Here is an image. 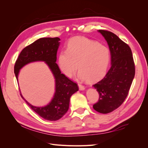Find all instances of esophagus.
<instances>
[{"instance_id":"esophagus-1","label":"esophagus","mask_w":148,"mask_h":148,"mask_svg":"<svg viewBox=\"0 0 148 148\" xmlns=\"http://www.w3.org/2000/svg\"><path fill=\"white\" fill-rule=\"evenodd\" d=\"M78 86H79V90H81V91H83V90H84V89H85V88H84V86H83V85H82L81 84H78Z\"/></svg>"}]
</instances>
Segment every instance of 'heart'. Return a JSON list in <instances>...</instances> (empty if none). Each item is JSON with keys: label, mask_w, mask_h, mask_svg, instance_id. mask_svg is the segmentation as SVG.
Returning <instances> with one entry per match:
<instances>
[{"label": "heart", "mask_w": 148, "mask_h": 148, "mask_svg": "<svg viewBox=\"0 0 148 148\" xmlns=\"http://www.w3.org/2000/svg\"><path fill=\"white\" fill-rule=\"evenodd\" d=\"M110 54L109 49L84 37H76L67 44L66 50L60 51L58 64L66 77L76 70L82 80L95 82L104 75L108 68Z\"/></svg>", "instance_id": "b5f03b06"}]
</instances>
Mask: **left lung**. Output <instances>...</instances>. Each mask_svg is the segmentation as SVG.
Masks as SVG:
<instances>
[{"instance_id":"8db88e82","label":"left lung","mask_w":148,"mask_h":148,"mask_svg":"<svg viewBox=\"0 0 148 148\" xmlns=\"http://www.w3.org/2000/svg\"><path fill=\"white\" fill-rule=\"evenodd\" d=\"M98 31L109 45L111 66L105 77L93 85L99 95L93 108L99 113L108 114L117 109L126 99L135 77V66L127 44L110 31Z\"/></svg>"}]
</instances>
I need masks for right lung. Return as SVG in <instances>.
I'll return each instance as SVG.
<instances>
[{"label": "right lung", "instance_id": "right-lung-1", "mask_svg": "<svg viewBox=\"0 0 148 148\" xmlns=\"http://www.w3.org/2000/svg\"><path fill=\"white\" fill-rule=\"evenodd\" d=\"M60 40L59 38H42L36 40L21 51L14 66L17 81L20 70L31 62L43 61L49 67L56 81V92L49 104L44 107L33 106L24 99L21 92L20 95L34 112L50 121H56L63 117L69 110L71 95L78 91L77 84L61 73L56 64Z\"/></svg>", "mask_w": 148, "mask_h": 148}]
</instances>
